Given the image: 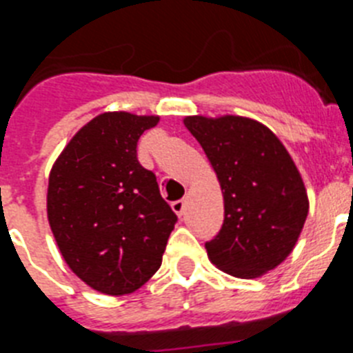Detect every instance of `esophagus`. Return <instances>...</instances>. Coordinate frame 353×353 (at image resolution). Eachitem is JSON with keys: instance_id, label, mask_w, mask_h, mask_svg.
<instances>
[{"instance_id": "esophagus-1", "label": "esophagus", "mask_w": 353, "mask_h": 353, "mask_svg": "<svg viewBox=\"0 0 353 353\" xmlns=\"http://www.w3.org/2000/svg\"><path fill=\"white\" fill-rule=\"evenodd\" d=\"M185 199H179V201H174L173 205H171V208H173V212L176 215H182L183 210H185Z\"/></svg>"}]
</instances>
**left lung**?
I'll use <instances>...</instances> for the list:
<instances>
[{"instance_id":"left-lung-1","label":"left lung","mask_w":353,"mask_h":353,"mask_svg":"<svg viewBox=\"0 0 353 353\" xmlns=\"http://www.w3.org/2000/svg\"><path fill=\"white\" fill-rule=\"evenodd\" d=\"M224 199V223L205 244L208 260L240 279H256L293 251L310 212L304 180L279 138L248 117H185Z\"/></svg>"}]
</instances>
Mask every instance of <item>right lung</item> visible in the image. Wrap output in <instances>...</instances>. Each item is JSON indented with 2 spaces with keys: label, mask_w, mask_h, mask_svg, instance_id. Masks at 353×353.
Here are the masks:
<instances>
[{
  "label": "right lung",
  "mask_w": 353,
  "mask_h": 353,
  "mask_svg": "<svg viewBox=\"0 0 353 353\" xmlns=\"http://www.w3.org/2000/svg\"><path fill=\"white\" fill-rule=\"evenodd\" d=\"M161 118L108 111L81 127L49 173L48 221L65 263L90 288L127 295L162 263L176 215L136 157Z\"/></svg>",
  "instance_id": "right-lung-1"
}]
</instances>
